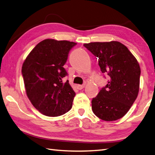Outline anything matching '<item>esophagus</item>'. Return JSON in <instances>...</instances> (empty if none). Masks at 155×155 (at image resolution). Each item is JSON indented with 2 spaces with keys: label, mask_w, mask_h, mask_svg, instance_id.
Returning a JSON list of instances; mask_svg holds the SVG:
<instances>
[{
  "label": "esophagus",
  "mask_w": 155,
  "mask_h": 155,
  "mask_svg": "<svg viewBox=\"0 0 155 155\" xmlns=\"http://www.w3.org/2000/svg\"><path fill=\"white\" fill-rule=\"evenodd\" d=\"M85 86V84H83V85H76V87L78 89H82L83 88H84Z\"/></svg>",
  "instance_id": "1"
}]
</instances>
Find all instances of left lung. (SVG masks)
<instances>
[{"instance_id":"left-lung-1","label":"left lung","mask_w":155,"mask_h":155,"mask_svg":"<svg viewBox=\"0 0 155 155\" xmlns=\"http://www.w3.org/2000/svg\"><path fill=\"white\" fill-rule=\"evenodd\" d=\"M84 46L99 59L102 73L110 80L93 98L94 114L104 121L122 118L131 107L139 91L140 68L135 57L119 42H90Z\"/></svg>"}]
</instances>
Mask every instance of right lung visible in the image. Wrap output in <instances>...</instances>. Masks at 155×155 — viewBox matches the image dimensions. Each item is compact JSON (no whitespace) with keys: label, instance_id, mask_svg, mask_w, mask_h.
Segmentation results:
<instances>
[{"label":"right lung","instance_id":"obj_1","mask_svg":"<svg viewBox=\"0 0 155 155\" xmlns=\"http://www.w3.org/2000/svg\"><path fill=\"white\" fill-rule=\"evenodd\" d=\"M76 43L46 39L30 51L22 64L24 83L31 104L42 114L58 117L70 111L75 92L63 67L70 50Z\"/></svg>","mask_w":155,"mask_h":155}]
</instances>
